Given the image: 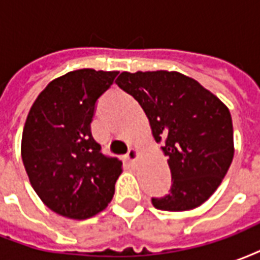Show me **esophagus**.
Segmentation results:
<instances>
[{
    "label": "esophagus",
    "mask_w": 260,
    "mask_h": 260,
    "mask_svg": "<svg viewBox=\"0 0 260 260\" xmlns=\"http://www.w3.org/2000/svg\"><path fill=\"white\" fill-rule=\"evenodd\" d=\"M138 156H139V152H138V149L136 147H131L129 150H128V153H126V156H125V158L129 161V163H135L136 158H138Z\"/></svg>",
    "instance_id": "34e87169"
}]
</instances>
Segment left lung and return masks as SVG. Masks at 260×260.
I'll return each mask as SVG.
<instances>
[{
  "mask_svg": "<svg viewBox=\"0 0 260 260\" xmlns=\"http://www.w3.org/2000/svg\"><path fill=\"white\" fill-rule=\"evenodd\" d=\"M117 85L134 96L169 157L171 188L153 206L184 212L201 206L217 189L234 157L233 119L212 91L189 76L169 71L122 72Z\"/></svg>",
  "mask_w": 260,
  "mask_h": 260,
  "instance_id": "1",
  "label": "left lung"
}]
</instances>
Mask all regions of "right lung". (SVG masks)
I'll return each mask as SVG.
<instances>
[{
	"instance_id": "1",
	"label": "right lung",
	"mask_w": 260,
	"mask_h": 260,
	"mask_svg": "<svg viewBox=\"0 0 260 260\" xmlns=\"http://www.w3.org/2000/svg\"><path fill=\"white\" fill-rule=\"evenodd\" d=\"M117 75L90 68L68 72L46 86L27 114L23 166L43 203L64 217H93L113 199L122 161L103 154L90 124L97 99Z\"/></svg>"
}]
</instances>
